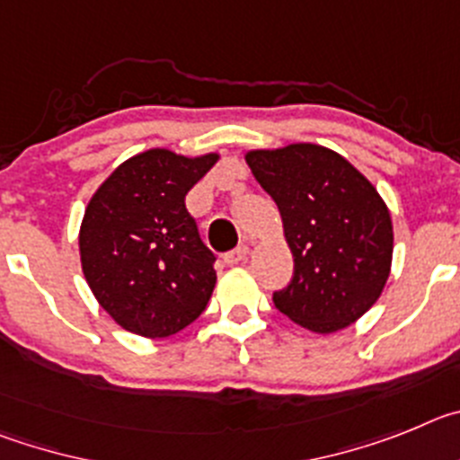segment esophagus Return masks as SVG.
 Masks as SVG:
<instances>
[{
    "instance_id": "34e87169",
    "label": "esophagus",
    "mask_w": 460,
    "mask_h": 460,
    "mask_svg": "<svg viewBox=\"0 0 460 460\" xmlns=\"http://www.w3.org/2000/svg\"><path fill=\"white\" fill-rule=\"evenodd\" d=\"M247 259V247H235L234 252H226L225 254V263L226 266H238L240 261H245Z\"/></svg>"
}]
</instances>
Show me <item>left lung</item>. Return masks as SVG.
<instances>
[{"instance_id": "obj_1", "label": "left lung", "mask_w": 460, "mask_h": 460, "mask_svg": "<svg viewBox=\"0 0 460 460\" xmlns=\"http://www.w3.org/2000/svg\"><path fill=\"white\" fill-rule=\"evenodd\" d=\"M245 163L279 208L293 254V279L272 296L275 307L316 334L349 328L390 277L387 204L349 160L318 144L256 148Z\"/></svg>"}]
</instances>
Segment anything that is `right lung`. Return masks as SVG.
I'll return each mask as SVG.
<instances>
[{"mask_svg":"<svg viewBox=\"0 0 460 460\" xmlns=\"http://www.w3.org/2000/svg\"><path fill=\"white\" fill-rule=\"evenodd\" d=\"M220 153L197 158L148 148L102 181L80 226L82 272L123 330L163 339L197 321L213 296L215 256L201 243L185 194Z\"/></svg>","mask_w":460,"mask_h":460,"instance_id":"1","label":"right lung"}]
</instances>
